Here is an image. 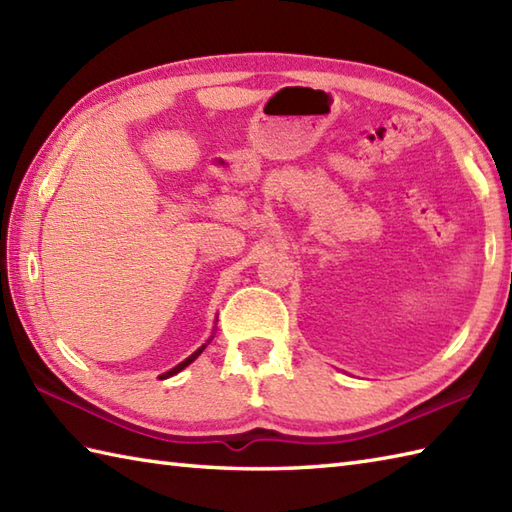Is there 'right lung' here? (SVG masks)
<instances>
[{"label": "right lung", "mask_w": 512, "mask_h": 512, "mask_svg": "<svg viewBox=\"0 0 512 512\" xmlns=\"http://www.w3.org/2000/svg\"><path fill=\"white\" fill-rule=\"evenodd\" d=\"M213 332H215V330H213ZM211 341H213V334L209 336V341H206L204 345H200V347H198V350H195V352H193L191 356H187V358H184V361H182V363H178L176 367H171V369H169V372H165V374H160V378H169V376H173V374H178V372H182V369H184V367H189V365H191V363L195 361V358H198V356H200V354L204 352V347H206V345H209Z\"/></svg>", "instance_id": "add662e5"}]
</instances>
